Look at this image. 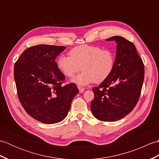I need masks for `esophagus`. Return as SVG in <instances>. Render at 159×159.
Wrapping results in <instances>:
<instances>
[{"label": "esophagus", "mask_w": 159, "mask_h": 159, "mask_svg": "<svg viewBox=\"0 0 159 159\" xmlns=\"http://www.w3.org/2000/svg\"><path fill=\"white\" fill-rule=\"evenodd\" d=\"M78 88L79 89V92L80 93H83L84 91H85V89L83 88V87H78Z\"/></svg>", "instance_id": "34e87169"}]
</instances>
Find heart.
Here are the masks:
<instances>
[{
	"label": "heart",
	"mask_w": 159,
	"mask_h": 159,
	"mask_svg": "<svg viewBox=\"0 0 159 159\" xmlns=\"http://www.w3.org/2000/svg\"><path fill=\"white\" fill-rule=\"evenodd\" d=\"M57 63L61 72L68 78H72L82 70L83 72L72 82L85 86L94 81L102 83L111 75L114 69L115 56L109 49L81 45L71 50L70 57L60 55Z\"/></svg>",
	"instance_id": "heart-1"
}]
</instances>
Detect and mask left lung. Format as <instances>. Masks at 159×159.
Instances as JSON below:
<instances>
[{"mask_svg": "<svg viewBox=\"0 0 159 159\" xmlns=\"http://www.w3.org/2000/svg\"><path fill=\"white\" fill-rule=\"evenodd\" d=\"M106 40L117 43L114 69L105 80L92 89L91 110L98 120L115 121L136 106L144 80V65L133 43L121 36Z\"/></svg>", "mask_w": 159, "mask_h": 159, "instance_id": "obj_1", "label": "left lung"}]
</instances>
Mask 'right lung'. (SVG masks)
Instances as JSON below:
<instances>
[{"instance_id":"1","label":"right lung","mask_w":159,"mask_h":159,"mask_svg":"<svg viewBox=\"0 0 159 159\" xmlns=\"http://www.w3.org/2000/svg\"><path fill=\"white\" fill-rule=\"evenodd\" d=\"M65 46L39 44L25 50L14 65L18 98L29 116L40 122L56 124L65 118L79 90L63 85L65 76L55 61Z\"/></svg>"}]
</instances>
